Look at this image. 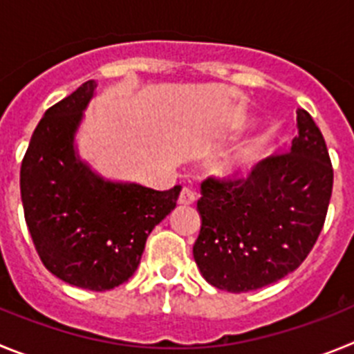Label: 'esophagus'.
<instances>
[{
  "mask_svg": "<svg viewBox=\"0 0 354 354\" xmlns=\"http://www.w3.org/2000/svg\"><path fill=\"white\" fill-rule=\"evenodd\" d=\"M195 200H196V195L192 187H183V192H180V195H179V204L192 205Z\"/></svg>",
  "mask_w": 354,
  "mask_h": 354,
  "instance_id": "1",
  "label": "esophagus"
}]
</instances>
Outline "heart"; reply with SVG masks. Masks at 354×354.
I'll use <instances>...</instances> for the list:
<instances>
[{
    "instance_id": "1",
    "label": "heart",
    "mask_w": 354,
    "mask_h": 354,
    "mask_svg": "<svg viewBox=\"0 0 354 354\" xmlns=\"http://www.w3.org/2000/svg\"><path fill=\"white\" fill-rule=\"evenodd\" d=\"M245 159H246V154H241V156H239V158H237V161H239V162H241V161H245Z\"/></svg>"
}]
</instances>
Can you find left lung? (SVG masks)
<instances>
[{
    "mask_svg": "<svg viewBox=\"0 0 354 354\" xmlns=\"http://www.w3.org/2000/svg\"><path fill=\"white\" fill-rule=\"evenodd\" d=\"M289 152L270 156L248 177L202 183L200 234L193 257L211 286L248 292L292 273L326 220L333 168L323 134L298 109Z\"/></svg>",
    "mask_w": 354,
    "mask_h": 354,
    "instance_id": "left-lung-1",
    "label": "left lung"
}]
</instances>
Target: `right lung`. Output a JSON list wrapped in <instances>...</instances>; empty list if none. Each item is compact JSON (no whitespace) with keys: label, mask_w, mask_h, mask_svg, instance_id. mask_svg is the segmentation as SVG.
I'll use <instances>...</instances> for the list:
<instances>
[{"label":"right lung","mask_w":354,"mask_h":354,"mask_svg":"<svg viewBox=\"0 0 354 354\" xmlns=\"http://www.w3.org/2000/svg\"><path fill=\"white\" fill-rule=\"evenodd\" d=\"M95 86L86 81L44 113L21 165V200L42 264L71 286L109 290L133 277L180 186L109 183L77 158L74 134Z\"/></svg>","instance_id":"right-lung-1"}]
</instances>
